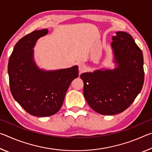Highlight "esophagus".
I'll return each instance as SVG.
<instances>
[{
  "label": "esophagus",
  "instance_id": "obj_1",
  "mask_svg": "<svg viewBox=\"0 0 152 152\" xmlns=\"http://www.w3.org/2000/svg\"><path fill=\"white\" fill-rule=\"evenodd\" d=\"M78 69H79L80 72L82 73V72H84L86 70V66L84 64H80L79 65Z\"/></svg>",
  "mask_w": 152,
  "mask_h": 152
}]
</instances>
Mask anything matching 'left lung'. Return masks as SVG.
Wrapping results in <instances>:
<instances>
[{
    "mask_svg": "<svg viewBox=\"0 0 152 152\" xmlns=\"http://www.w3.org/2000/svg\"><path fill=\"white\" fill-rule=\"evenodd\" d=\"M111 45L118 64L116 68L80 75L86 101L92 109L104 115H114L127 109L144 82L142 51L132 36L118 31L113 36Z\"/></svg>",
    "mask_w": 152,
    "mask_h": 152,
    "instance_id": "obj_1",
    "label": "left lung"
}]
</instances>
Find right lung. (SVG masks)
Returning <instances> with one entry per match:
<instances>
[{
    "label": "right lung",
    "mask_w": 152,
    "mask_h": 152,
    "mask_svg": "<svg viewBox=\"0 0 152 152\" xmlns=\"http://www.w3.org/2000/svg\"><path fill=\"white\" fill-rule=\"evenodd\" d=\"M48 29L34 31L19 40L9 58L10 90L14 99L33 116L48 117L60 109L67 91L78 76V67L56 71L39 70L33 61L32 49Z\"/></svg>",
    "instance_id": "add662e5"
}]
</instances>
